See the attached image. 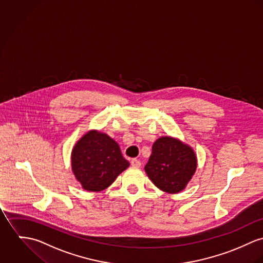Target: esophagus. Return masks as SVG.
Returning <instances> with one entry per match:
<instances>
[{
  "instance_id": "34e87169",
  "label": "esophagus",
  "mask_w": 263,
  "mask_h": 263,
  "mask_svg": "<svg viewBox=\"0 0 263 263\" xmlns=\"http://www.w3.org/2000/svg\"><path fill=\"white\" fill-rule=\"evenodd\" d=\"M131 165L133 167H140L141 166V162L138 159H132L131 160Z\"/></svg>"
}]
</instances>
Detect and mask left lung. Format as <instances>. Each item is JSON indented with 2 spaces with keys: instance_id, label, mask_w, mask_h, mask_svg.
<instances>
[{
  "instance_id": "obj_1",
  "label": "left lung",
  "mask_w": 263,
  "mask_h": 263,
  "mask_svg": "<svg viewBox=\"0 0 263 263\" xmlns=\"http://www.w3.org/2000/svg\"><path fill=\"white\" fill-rule=\"evenodd\" d=\"M194 149L179 139L162 136L152 145L144 167L151 181L162 192L177 194L185 189L197 170Z\"/></svg>"
}]
</instances>
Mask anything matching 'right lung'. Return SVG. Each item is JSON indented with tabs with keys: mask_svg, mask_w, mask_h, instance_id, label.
Segmentation results:
<instances>
[{
	"mask_svg": "<svg viewBox=\"0 0 263 263\" xmlns=\"http://www.w3.org/2000/svg\"><path fill=\"white\" fill-rule=\"evenodd\" d=\"M129 165L117 142L98 130L84 134L71 151L72 173L88 192L104 191Z\"/></svg>",
	"mask_w": 263,
	"mask_h": 263,
	"instance_id": "right-lung-1",
	"label": "right lung"
}]
</instances>
